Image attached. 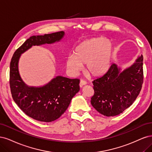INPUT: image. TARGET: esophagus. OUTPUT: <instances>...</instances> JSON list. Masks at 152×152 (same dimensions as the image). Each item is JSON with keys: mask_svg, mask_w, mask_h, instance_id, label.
<instances>
[{"mask_svg": "<svg viewBox=\"0 0 152 152\" xmlns=\"http://www.w3.org/2000/svg\"><path fill=\"white\" fill-rule=\"evenodd\" d=\"M86 85V81H85V80H80V86L81 88L83 87L84 85Z\"/></svg>", "mask_w": 152, "mask_h": 152, "instance_id": "esophagus-1", "label": "esophagus"}]
</instances>
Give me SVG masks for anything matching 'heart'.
<instances>
[{"mask_svg": "<svg viewBox=\"0 0 152 152\" xmlns=\"http://www.w3.org/2000/svg\"><path fill=\"white\" fill-rule=\"evenodd\" d=\"M112 49L113 45L108 39L102 37L87 39L76 47L74 55L67 58V69L76 74L85 64V72L88 76H101L109 67Z\"/></svg>", "mask_w": 152, "mask_h": 152, "instance_id": "heart-1", "label": "heart"}]
</instances>
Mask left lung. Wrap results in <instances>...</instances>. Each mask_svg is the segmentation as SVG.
<instances>
[{"label": "left lung", "mask_w": 152, "mask_h": 152, "mask_svg": "<svg viewBox=\"0 0 152 152\" xmlns=\"http://www.w3.org/2000/svg\"><path fill=\"white\" fill-rule=\"evenodd\" d=\"M143 61L141 55L123 71L112 64L104 75L93 81L94 95L91 104L99 113L115 116L133 104L143 83Z\"/></svg>", "instance_id": "obj_1"}]
</instances>
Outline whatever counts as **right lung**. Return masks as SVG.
Returning <instances> with one entry per match:
<instances>
[{
    "label": "right lung",
    "instance_id": "1",
    "mask_svg": "<svg viewBox=\"0 0 152 152\" xmlns=\"http://www.w3.org/2000/svg\"><path fill=\"white\" fill-rule=\"evenodd\" d=\"M64 35V32L58 31L32 36L18 48L11 58L9 83L12 99L24 113L37 121L50 122L59 118L79 91L80 80L58 76L43 86H28L19 76V57L33 45L58 42Z\"/></svg>",
    "mask_w": 152,
    "mask_h": 152
}]
</instances>
